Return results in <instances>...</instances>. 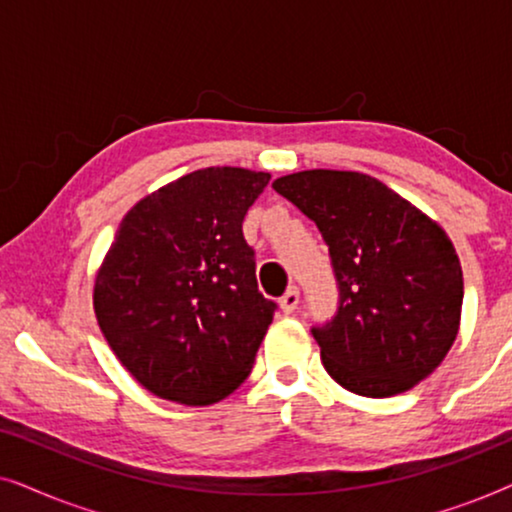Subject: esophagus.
Wrapping results in <instances>:
<instances>
[{"instance_id":"esophagus-1","label":"esophagus","mask_w":512,"mask_h":512,"mask_svg":"<svg viewBox=\"0 0 512 512\" xmlns=\"http://www.w3.org/2000/svg\"><path fill=\"white\" fill-rule=\"evenodd\" d=\"M298 303H300V291L296 289V286H291V289L282 296V300H279V307H282L284 314H291V312H296Z\"/></svg>"}]
</instances>
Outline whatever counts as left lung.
<instances>
[{
	"label": "left lung",
	"mask_w": 512,
	"mask_h": 512,
	"mask_svg": "<svg viewBox=\"0 0 512 512\" xmlns=\"http://www.w3.org/2000/svg\"><path fill=\"white\" fill-rule=\"evenodd\" d=\"M272 188L317 223L338 279V312L312 335L326 373L368 398L429 377L459 333L464 277L450 237L382 181L305 170Z\"/></svg>",
	"instance_id": "left-lung-1"
}]
</instances>
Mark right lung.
Masks as SVG:
<instances>
[{"mask_svg": "<svg viewBox=\"0 0 512 512\" xmlns=\"http://www.w3.org/2000/svg\"><path fill=\"white\" fill-rule=\"evenodd\" d=\"M268 172L205 167L139 200L97 270L93 307L151 394L212 405L251 373L277 305L256 282L242 221Z\"/></svg>", "mask_w": 512, "mask_h": 512, "instance_id": "right-lung-1", "label": "right lung"}]
</instances>
